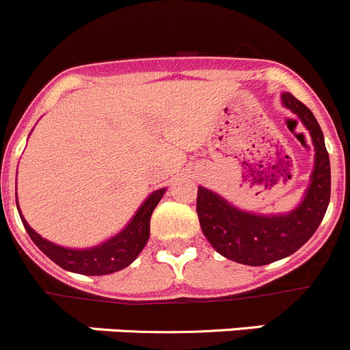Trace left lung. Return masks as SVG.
I'll return each mask as SVG.
<instances>
[{
  "mask_svg": "<svg viewBox=\"0 0 350 350\" xmlns=\"http://www.w3.org/2000/svg\"><path fill=\"white\" fill-rule=\"evenodd\" d=\"M282 100L309 131L316 152L311 183L299 207L286 214H252L198 186L197 214L205 238L221 256L247 266H266L297 252L318 230L329 204L332 176L321 127L292 93H283Z\"/></svg>",
  "mask_w": 350,
  "mask_h": 350,
  "instance_id": "1",
  "label": "left lung"
}]
</instances>
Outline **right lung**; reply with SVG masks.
<instances>
[{
    "label": "right lung",
    "instance_id": "right-lung-1",
    "mask_svg": "<svg viewBox=\"0 0 350 350\" xmlns=\"http://www.w3.org/2000/svg\"><path fill=\"white\" fill-rule=\"evenodd\" d=\"M164 193L165 188L153 191L143 202L142 207L136 211L133 219L129 221V224L122 231H119L116 237L109 238L103 243L91 247V249H67V247L51 243V241L42 238L41 234H38L29 226L22 212H18V214H21L22 224H24L31 240L55 264H58L64 269L72 271V273L88 274V276H101V274L116 273V271L127 267L139 256V252L145 249L150 237V217H152L153 208L157 207L160 198L164 197Z\"/></svg>",
    "mask_w": 350,
    "mask_h": 350
}]
</instances>
